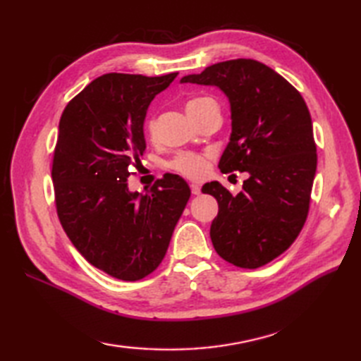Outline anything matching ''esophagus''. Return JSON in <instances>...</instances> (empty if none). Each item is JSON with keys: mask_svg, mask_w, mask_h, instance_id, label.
Here are the masks:
<instances>
[{"mask_svg": "<svg viewBox=\"0 0 361 361\" xmlns=\"http://www.w3.org/2000/svg\"><path fill=\"white\" fill-rule=\"evenodd\" d=\"M190 190H192V194H194V195H200V192H202V188L198 186V185H190Z\"/></svg>", "mask_w": 361, "mask_h": 361, "instance_id": "obj_1", "label": "esophagus"}]
</instances>
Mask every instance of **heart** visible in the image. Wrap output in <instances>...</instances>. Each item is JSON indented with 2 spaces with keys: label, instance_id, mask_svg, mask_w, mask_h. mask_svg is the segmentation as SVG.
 Segmentation results:
<instances>
[{
  "label": "heart",
  "instance_id": "b5f03b06",
  "mask_svg": "<svg viewBox=\"0 0 361 361\" xmlns=\"http://www.w3.org/2000/svg\"><path fill=\"white\" fill-rule=\"evenodd\" d=\"M209 105L217 104L211 97H195L192 101L188 102L186 110L188 113H197L208 109ZM147 132L152 137H155L157 124L153 119L147 122ZM171 167L175 172L185 175L190 180H200L206 175V172H208V159L203 155H198V153H180V155L171 163Z\"/></svg>",
  "mask_w": 361,
  "mask_h": 361
}]
</instances>
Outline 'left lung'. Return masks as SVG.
Returning <instances> with one entry per match:
<instances>
[{"mask_svg": "<svg viewBox=\"0 0 361 361\" xmlns=\"http://www.w3.org/2000/svg\"><path fill=\"white\" fill-rule=\"evenodd\" d=\"M180 82L217 87L228 97L231 136L219 169L248 173L237 195L219 181L202 189L219 203L209 233L214 248L240 268L271 262L307 219L317 173L307 105L282 75L251 59L220 62Z\"/></svg>", "mask_w": 361, "mask_h": 361, "instance_id": "obj_1", "label": "left lung"}]
</instances>
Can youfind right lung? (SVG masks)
Instances as JSON below:
<instances>
[{"mask_svg": "<svg viewBox=\"0 0 361 361\" xmlns=\"http://www.w3.org/2000/svg\"><path fill=\"white\" fill-rule=\"evenodd\" d=\"M176 74H104L60 118L52 161L60 224L91 265L116 279L157 270L190 197L178 175H164L145 194L127 181L128 166L145 150L149 105Z\"/></svg>", "mask_w": 361, "mask_h": 361, "instance_id": "add662e5", "label": "right lung"}]
</instances>
